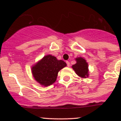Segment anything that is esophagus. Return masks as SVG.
<instances>
[{"mask_svg": "<svg viewBox=\"0 0 121 121\" xmlns=\"http://www.w3.org/2000/svg\"><path fill=\"white\" fill-rule=\"evenodd\" d=\"M66 63H67V66L69 67V65H70V64H69V62L68 61H67Z\"/></svg>", "mask_w": 121, "mask_h": 121, "instance_id": "34e87169", "label": "esophagus"}]
</instances>
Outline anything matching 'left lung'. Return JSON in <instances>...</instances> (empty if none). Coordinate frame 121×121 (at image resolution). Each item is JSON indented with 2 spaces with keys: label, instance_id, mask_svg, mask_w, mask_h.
<instances>
[{
  "label": "left lung",
  "instance_id": "left-lung-1",
  "mask_svg": "<svg viewBox=\"0 0 121 121\" xmlns=\"http://www.w3.org/2000/svg\"><path fill=\"white\" fill-rule=\"evenodd\" d=\"M77 63L73 65L72 68L75 71V73L81 78H86L88 77V64L86 60L82 57L75 58Z\"/></svg>",
  "mask_w": 121,
  "mask_h": 121
}]
</instances>
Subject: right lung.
I'll list each match as a JSON object with an SVG mask.
<instances>
[{
	"instance_id": "obj_1",
	"label": "right lung",
	"mask_w": 121,
	"mask_h": 121,
	"mask_svg": "<svg viewBox=\"0 0 121 121\" xmlns=\"http://www.w3.org/2000/svg\"><path fill=\"white\" fill-rule=\"evenodd\" d=\"M64 61L58 60L52 55L44 56L31 67L34 78L44 86L53 84L57 80L60 70L66 67Z\"/></svg>"
}]
</instances>
